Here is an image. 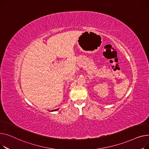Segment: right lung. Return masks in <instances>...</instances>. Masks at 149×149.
Wrapping results in <instances>:
<instances>
[{
  "label": "right lung",
  "instance_id": "add662e5",
  "mask_svg": "<svg viewBox=\"0 0 149 149\" xmlns=\"http://www.w3.org/2000/svg\"><path fill=\"white\" fill-rule=\"evenodd\" d=\"M56 110H58V109H55V110H54V111H56Z\"/></svg>",
  "mask_w": 149,
  "mask_h": 149
}]
</instances>
